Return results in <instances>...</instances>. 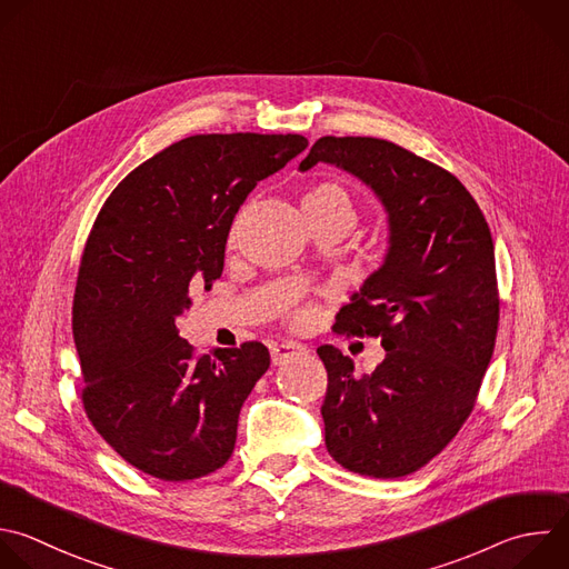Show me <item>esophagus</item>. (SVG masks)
Wrapping results in <instances>:
<instances>
[{
	"instance_id": "34e87169",
	"label": "esophagus",
	"mask_w": 569,
	"mask_h": 569,
	"mask_svg": "<svg viewBox=\"0 0 569 569\" xmlns=\"http://www.w3.org/2000/svg\"><path fill=\"white\" fill-rule=\"evenodd\" d=\"M308 352L306 346L297 343V341H279V343H272L270 346V355H272V363H283L297 355H303Z\"/></svg>"
}]
</instances>
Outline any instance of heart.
Listing matches in <instances>:
<instances>
[{
    "label": "heart",
    "instance_id": "obj_1",
    "mask_svg": "<svg viewBox=\"0 0 569 569\" xmlns=\"http://www.w3.org/2000/svg\"><path fill=\"white\" fill-rule=\"evenodd\" d=\"M303 210L310 212H339L346 217H355L352 212V199L348 194V189L337 184V182H319L315 184L310 192L301 201Z\"/></svg>",
    "mask_w": 569,
    "mask_h": 569
}]
</instances>
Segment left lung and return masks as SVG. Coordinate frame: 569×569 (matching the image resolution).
Listing matches in <instances>:
<instances>
[{
  "mask_svg": "<svg viewBox=\"0 0 569 569\" xmlns=\"http://www.w3.org/2000/svg\"><path fill=\"white\" fill-rule=\"evenodd\" d=\"M317 162L370 184L391 223L385 266L332 326L380 339L385 361L357 377L339 348H317L328 370L326 449L352 473L402 478L433 460L476 407L500 319L493 239L451 171L391 140L323 136L299 169Z\"/></svg>",
  "mask_w": 569,
  "mask_h": 569,
  "instance_id": "1",
  "label": "left lung"
}]
</instances>
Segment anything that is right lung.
Masks as SVG:
<instances>
[{
	"label": "right lung",
	"instance_id": "obj_1",
	"mask_svg": "<svg viewBox=\"0 0 569 569\" xmlns=\"http://www.w3.org/2000/svg\"><path fill=\"white\" fill-rule=\"evenodd\" d=\"M299 133H203L138 164L104 201L82 252L73 339L82 407L131 467L180 482L221 469L239 413L270 368L261 341L197 355L176 328L189 290L223 272L234 214L299 156Z\"/></svg>",
	"mask_w": 569,
	"mask_h": 569
}]
</instances>
